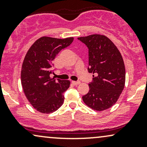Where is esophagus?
Listing matches in <instances>:
<instances>
[{"label":"esophagus","instance_id":"1","mask_svg":"<svg viewBox=\"0 0 147 147\" xmlns=\"http://www.w3.org/2000/svg\"><path fill=\"white\" fill-rule=\"evenodd\" d=\"M72 84H73L74 86H77V85H79V84H80V82H75V81H72Z\"/></svg>","mask_w":147,"mask_h":147}]
</instances>
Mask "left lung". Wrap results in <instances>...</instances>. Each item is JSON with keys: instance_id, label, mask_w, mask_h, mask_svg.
<instances>
[{"instance_id": "obj_1", "label": "left lung", "mask_w": 147, "mask_h": 147, "mask_svg": "<svg viewBox=\"0 0 147 147\" xmlns=\"http://www.w3.org/2000/svg\"><path fill=\"white\" fill-rule=\"evenodd\" d=\"M88 48V70L93 81L88 84V92L82 97L90 109L102 111L117 102L125 86L126 71L124 60L116 45L107 36L91 34L79 37Z\"/></svg>"}]
</instances>
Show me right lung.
<instances>
[{
  "mask_svg": "<svg viewBox=\"0 0 147 147\" xmlns=\"http://www.w3.org/2000/svg\"><path fill=\"white\" fill-rule=\"evenodd\" d=\"M73 40V37L42 36L32 45L25 55L21 68V85L31 105L41 113L55 112L63 104V93L70 87V82L50 77L54 73L52 61Z\"/></svg>",
  "mask_w": 147,
  "mask_h": 147,
  "instance_id": "add662e5",
  "label": "right lung"
}]
</instances>
